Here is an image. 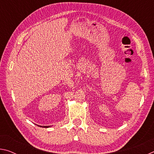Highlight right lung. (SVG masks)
Instances as JSON below:
<instances>
[{
    "label": "right lung",
    "instance_id": "right-lung-1",
    "mask_svg": "<svg viewBox=\"0 0 154 154\" xmlns=\"http://www.w3.org/2000/svg\"><path fill=\"white\" fill-rule=\"evenodd\" d=\"M41 127H43V128H49V127H50V126H41Z\"/></svg>",
    "mask_w": 154,
    "mask_h": 154
}]
</instances>
